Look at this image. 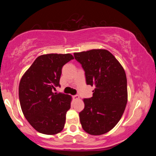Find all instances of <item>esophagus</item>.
Returning <instances> with one entry per match:
<instances>
[{
  "label": "esophagus",
  "instance_id": "obj_1",
  "mask_svg": "<svg viewBox=\"0 0 156 156\" xmlns=\"http://www.w3.org/2000/svg\"><path fill=\"white\" fill-rule=\"evenodd\" d=\"M73 99H75V100H78V99H79V96H78V94H76V95H73Z\"/></svg>",
  "mask_w": 156,
  "mask_h": 156
}]
</instances>
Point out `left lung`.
<instances>
[{"label": "left lung", "mask_w": 156, "mask_h": 156, "mask_svg": "<svg viewBox=\"0 0 156 156\" xmlns=\"http://www.w3.org/2000/svg\"><path fill=\"white\" fill-rule=\"evenodd\" d=\"M74 56L85 72L87 85L95 87L92 98L83 99L80 124L89 134L102 135L112 130L124 113L128 101L125 72L107 50L75 53Z\"/></svg>", "instance_id": "obj_1"}]
</instances>
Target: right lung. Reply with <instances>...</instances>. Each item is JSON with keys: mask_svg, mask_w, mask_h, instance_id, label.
Masks as SVG:
<instances>
[{"mask_svg": "<svg viewBox=\"0 0 156 156\" xmlns=\"http://www.w3.org/2000/svg\"><path fill=\"white\" fill-rule=\"evenodd\" d=\"M73 58L69 53L39 55L21 78V108L30 125L39 133L53 135L64 128L72 98L53 91L60 87L63 66Z\"/></svg>", "mask_w": 156, "mask_h": 156, "instance_id": "add662e5", "label": "right lung"}]
</instances>
